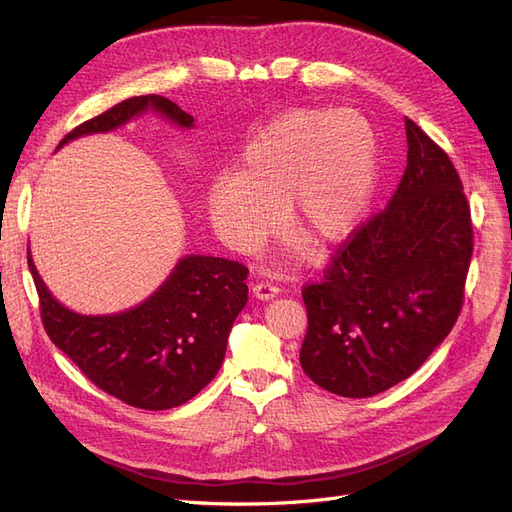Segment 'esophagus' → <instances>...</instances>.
Returning a JSON list of instances; mask_svg holds the SVG:
<instances>
[{
	"instance_id": "esophagus-1",
	"label": "esophagus",
	"mask_w": 512,
	"mask_h": 512,
	"mask_svg": "<svg viewBox=\"0 0 512 512\" xmlns=\"http://www.w3.org/2000/svg\"><path fill=\"white\" fill-rule=\"evenodd\" d=\"M252 292H254L256 299L269 301V299H273V297H277V294H280V288L273 286L271 282H258V284L252 288Z\"/></svg>"
}]
</instances>
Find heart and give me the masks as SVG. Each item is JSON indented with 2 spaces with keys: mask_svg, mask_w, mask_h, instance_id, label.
Here are the masks:
<instances>
[{
  "mask_svg": "<svg viewBox=\"0 0 512 512\" xmlns=\"http://www.w3.org/2000/svg\"><path fill=\"white\" fill-rule=\"evenodd\" d=\"M378 183V143L352 108H299L271 121L247 145L239 175H218L207 192L222 239L252 252L280 224L314 247L344 241L361 224Z\"/></svg>",
  "mask_w": 512,
  "mask_h": 512,
  "instance_id": "heart-1",
  "label": "heart"
}]
</instances>
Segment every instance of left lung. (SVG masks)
Returning <instances> with one entry per match:
<instances>
[{"label": "left lung", "mask_w": 512, "mask_h": 512, "mask_svg": "<svg viewBox=\"0 0 512 512\" xmlns=\"http://www.w3.org/2000/svg\"><path fill=\"white\" fill-rule=\"evenodd\" d=\"M408 166L389 207L354 232L320 284L303 288L301 367L324 391L374 397L410 378L451 333L472 258L453 162L406 119Z\"/></svg>", "instance_id": "left-lung-1"}]
</instances>
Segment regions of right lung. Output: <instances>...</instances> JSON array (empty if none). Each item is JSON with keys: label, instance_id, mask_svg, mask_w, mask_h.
Segmentation results:
<instances>
[{"label": "right lung", "instance_id": "add662e5", "mask_svg": "<svg viewBox=\"0 0 512 512\" xmlns=\"http://www.w3.org/2000/svg\"><path fill=\"white\" fill-rule=\"evenodd\" d=\"M147 111L183 130L194 128V117L168 98L136 96L81 123L59 147L87 134L113 132ZM27 265L51 342L98 389L143 410L177 408L205 389L222 367L232 322L247 303V269L215 256L179 258L143 303L98 316L61 305L42 282L32 252Z\"/></svg>", "mask_w": 512, "mask_h": 512}]
</instances>
